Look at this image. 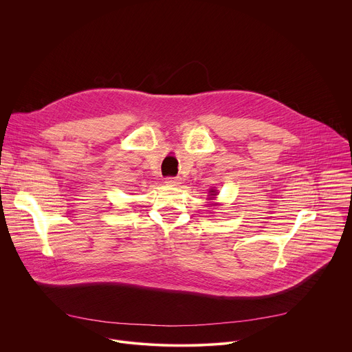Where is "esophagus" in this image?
<instances>
[{
	"instance_id": "1",
	"label": "esophagus",
	"mask_w": 352,
	"mask_h": 352,
	"mask_svg": "<svg viewBox=\"0 0 352 352\" xmlns=\"http://www.w3.org/2000/svg\"><path fill=\"white\" fill-rule=\"evenodd\" d=\"M166 184L171 185V186H177L181 184V179L178 177H168V178H166Z\"/></svg>"
}]
</instances>
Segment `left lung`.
<instances>
[{"label":"left lung","mask_w":352,"mask_h":352,"mask_svg":"<svg viewBox=\"0 0 352 352\" xmlns=\"http://www.w3.org/2000/svg\"><path fill=\"white\" fill-rule=\"evenodd\" d=\"M209 193H212V197H214V196H216V195H217V192H216V189H210V190H209ZM212 197H210V199H212ZM210 199H209V200H210Z\"/></svg>","instance_id":"obj_1"}]
</instances>
